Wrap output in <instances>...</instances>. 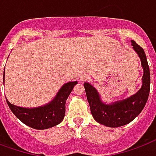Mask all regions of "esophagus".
<instances>
[{
	"label": "esophagus",
	"instance_id": "obj_1",
	"mask_svg": "<svg viewBox=\"0 0 156 156\" xmlns=\"http://www.w3.org/2000/svg\"><path fill=\"white\" fill-rule=\"evenodd\" d=\"M89 79V76H88L87 75H81V76H80V81H86V80H88Z\"/></svg>",
	"mask_w": 156,
	"mask_h": 156
}]
</instances>
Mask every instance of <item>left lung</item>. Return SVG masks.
<instances>
[{"mask_svg":"<svg viewBox=\"0 0 156 156\" xmlns=\"http://www.w3.org/2000/svg\"><path fill=\"white\" fill-rule=\"evenodd\" d=\"M133 50L137 53L143 68L141 88L128 98L106 104L102 101L100 93L90 83H84L86 97L93 118L98 123L108 127H120L131 122L145 107L151 88V75L146 55L142 47L131 41Z\"/></svg>","mask_w":156,"mask_h":156,"instance_id":"1","label":"left lung"}]
</instances>
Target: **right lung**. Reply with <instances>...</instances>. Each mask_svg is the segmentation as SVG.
Masks as SVG:
<instances>
[{
  "instance_id": "add662e5",
  "label": "right lung",
  "mask_w": 156,
  "mask_h": 156,
  "mask_svg": "<svg viewBox=\"0 0 156 156\" xmlns=\"http://www.w3.org/2000/svg\"><path fill=\"white\" fill-rule=\"evenodd\" d=\"M4 81L5 70L3 74V83ZM77 83V81L65 83L51 101L38 107L25 108L16 106L10 103L7 99L6 102L12 113L22 123L36 129H49L57 126L63 120L66 113V102Z\"/></svg>"
}]
</instances>
